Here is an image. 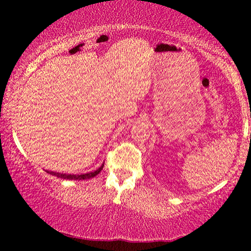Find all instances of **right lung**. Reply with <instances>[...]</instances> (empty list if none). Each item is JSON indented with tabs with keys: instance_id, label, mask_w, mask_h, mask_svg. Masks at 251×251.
Instances as JSON below:
<instances>
[{
	"instance_id": "1",
	"label": "right lung",
	"mask_w": 251,
	"mask_h": 251,
	"mask_svg": "<svg viewBox=\"0 0 251 251\" xmlns=\"http://www.w3.org/2000/svg\"><path fill=\"white\" fill-rule=\"evenodd\" d=\"M103 165L100 166L97 171L89 172V174H83V175H66V174H60V172H53V171H47L48 174L56 176L59 178H63V179H73V180H83V179H89V178H93L101 171Z\"/></svg>"
}]
</instances>
